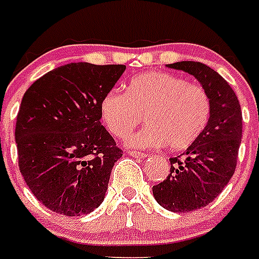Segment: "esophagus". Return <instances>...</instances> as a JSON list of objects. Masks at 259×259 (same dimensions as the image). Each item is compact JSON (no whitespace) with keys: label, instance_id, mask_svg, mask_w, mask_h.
Segmentation results:
<instances>
[{"label":"esophagus","instance_id":"esophagus-1","mask_svg":"<svg viewBox=\"0 0 259 259\" xmlns=\"http://www.w3.org/2000/svg\"><path fill=\"white\" fill-rule=\"evenodd\" d=\"M130 156H133V157H138V159H143V157H145V153L144 152H138V151H129L127 152Z\"/></svg>","mask_w":259,"mask_h":259}]
</instances>
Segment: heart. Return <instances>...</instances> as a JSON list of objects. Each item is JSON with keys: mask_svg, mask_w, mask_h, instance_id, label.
Listing matches in <instances>:
<instances>
[{"mask_svg": "<svg viewBox=\"0 0 259 259\" xmlns=\"http://www.w3.org/2000/svg\"><path fill=\"white\" fill-rule=\"evenodd\" d=\"M100 112L118 138H125L144 115L148 125L127 138L132 147L157 148L168 143L174 151H182L206 129L212 102L204 87L171 73L148 72L134 77L126 94L110 91L104 95Z\"/></svg>", "mask_w": 259, "mask_h": 259, "instance_id": "heart-1", "label": "heart"}]
</instances>
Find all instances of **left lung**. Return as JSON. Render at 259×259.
<instances>
[{
    "label": "left lung",
    "mask_w": 259,
    "mask_h": 259,
    "mask_svg": "<svg viewBox=\"0 0 259 259\" xmlns=\"http://www.w3.org/2000/svg\"><path fill=\"white\" fill-rule=\"evenodd\" d=\"M168 68L194 76L212 102L204 133L183 155L169 159L168 177L152 187L163 208L186 213L210 204L235 174L242 141V110L230 84L205 64L182 61Z\"/></svg>",
    "instance_id": "obj_1"
}]
</instances>
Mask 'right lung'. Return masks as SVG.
Returning a JSON list of instances; mask_svg holds the SVG:
<instances>
[{
    "instance_id": "obj_1",
    "label": "right lung",
    "mask_w": 259,
    "mask_h": 259,
    "mask_svg": "<svg viewBox=\"0 0 259 259\" xmlns=\"http://www.w3.org/2000/svg\"><path fill=\"white\" fill-rule=\"evenodd\" d=\"M125 69L73 62L37 78L23 96L15 130L20 172L53 212L81 216L103 202L123 151L100 123V104Z\"/></svg>"
}]
</instances>
